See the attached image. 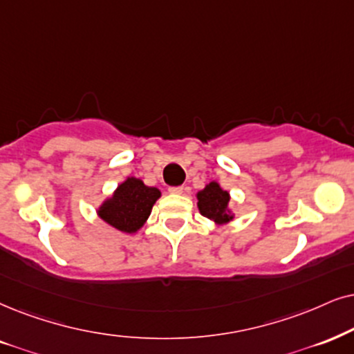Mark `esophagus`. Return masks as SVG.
I'll return each instance as SVG.
<instances>
[{
    "mask_svg": "<svg viewBox=\"0 0 354 354\" xmlns=\"http://www.w3.org/2000/svg\"><path fill=\"white\" fill-rule=\"evenodd\" d=\"M169 192H171V194H183V192H185V186L169 187Z\"/></svg>",
    "mask_w": 354,
    "mask_h": 354,
    "instance_id": "esophagus-1",
    "label": "esophagus"
}]
</instances>
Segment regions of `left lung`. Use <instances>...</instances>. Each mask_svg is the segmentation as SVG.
<instances>
[{"mask_svg": "<svg viewBox=\"0 0 354 354\" xmlns=\"http://www.w3.org/2000/svg\"><path fill=\"white\" fill-rule=\"evenodd\" d=\"M196 199L201 216L212 221L216 225H225L235 218L230 207V192L223 189L217 181H209L204 189L198 191Z\"/></svg>", "mask_w": 354, "mask_h": 354, "instance_id": "8db88e82", "label": "left lung"}]
</instances>
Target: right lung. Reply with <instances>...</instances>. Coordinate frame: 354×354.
<instances>
[{
	"label": "right lung",
	"instance_id": "right-lung-1",
	"mask_svg": "<svg viewBox=\"0 0 354 354\" xmlns=\"http://www.w3.org/2000/svg\"><path fill=\"white\" fill-rule=\"evenodd\" d=\"M162 196L158 187L147 186L138 178L129 176L96 209L102 222L124 234H137L150 217L151 207Z\"/></svg>",
	"mask_w": 354,
	"mask_h": 354
}]
</instances>
